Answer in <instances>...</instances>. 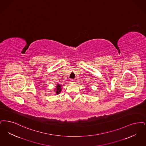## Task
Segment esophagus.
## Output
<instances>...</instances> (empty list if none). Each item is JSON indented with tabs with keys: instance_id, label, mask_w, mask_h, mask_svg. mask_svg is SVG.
<instances>
[{
	"instance_id": "obj_1",
	"label": "esophagus",
	"mask_w": 146,
	"mask_h": 146,
	"mask_svg": "<svg viewBox=\"0 0 146 146\" xmlns=\"http://www.w3.org/2000/svg\"><path fill=\"white\" fill-rule=\"evenodd\" d=\"M70 83H71V84H74V83H75V81L74 80H70Z\"/></svg>"
}]
</instances>
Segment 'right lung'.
Here are the masks:
<instances>
[{
	"mask_svg": "<svg viewBox=\"0 0 146 146\" xmlns=\"http://www.w3.org/2000/svg\"><path fill=\"white\" fill-rule=\"evenodd\" d=\"M62 86L60 85V84H58L57 85V86H56V94H59L60 93V92H61V90H62Z\"/></svg>",
	"mask_w": 146,
	"mask_h": 146,
	"instance_id": "add662e5",
	"label": "right lung"
}]
</instances>
